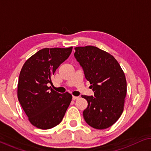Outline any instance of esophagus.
Masks as SVG:
<instances>
[{"instance_id": "obj_1", "label": "esophagus", "mask_w": 151, "mask_h": 151, "mask_svg": "<svg viewBox=\"0 0 151 151\" xmlns=\"http://www.w3.org/2000/svg\"><path fill=\"white\" fill-rule=\"evenodd\" d=\"M78 98H79V97L78 96H72V99H73V100H77V99H78Z\"/></svg>"}]
</instances>
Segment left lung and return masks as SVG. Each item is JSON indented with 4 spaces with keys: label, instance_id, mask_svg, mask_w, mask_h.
I'll return each mask as SVG.
<instances>
[{
    "label": "left lung",
    "instance_id": "1",
    "mask_svg": "<svg viewBox=\"0 0 151 151\" xmlns=\"http://www.w3.org/2000/svg\"><path fill=\"white\" fill-rule=\"evenodd\" d=\"M75 50L74 56L94 92V96H82L88 102L84 120L94 129H107L123 112L127 91L124 73L112 55L98 47H78Z\"/></svg>",
    "mask_w": 151,
    "mask_h": 151
}]
</instances>
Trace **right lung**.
I'll use <instances>...</instances> for the list:
<instances>
[{
  "label": "right lung",
  "mask_w": 151,
  "mask_h": 151,
  "mask_svg": "<svg viewBox=\"0 0 151 151\" xmlns=\"http://www.w3.org/2000/svg\"><path fill=\"white\" fill-rule=\"evenodd\" d=\"M73 47L45 48L22 66L18 83V98L32 125L46 130L63 120L72 100L68 92L59 93L48 86L51 76L71 54Z\"/></svg>",
  "instance_id": "obj_1"
}]
</instances>
